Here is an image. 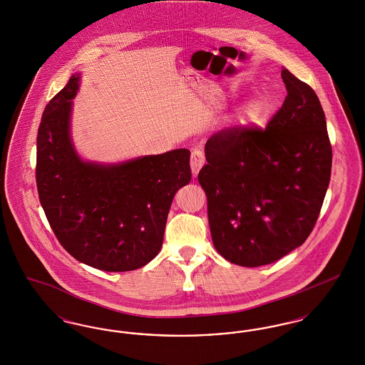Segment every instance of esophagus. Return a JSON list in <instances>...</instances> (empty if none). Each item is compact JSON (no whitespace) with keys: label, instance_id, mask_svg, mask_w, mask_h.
I'll list each match as a JSON object with an SVG mask.
<instances>
[{"label":"esophagus","instance_id":"obj_1","mask_svg":"<svg viewBox=\"0 0 365 365\" xmlns=\"http://www.w3.org/2000/svg\"><path fill=\"white\" fill-rule=\"evenodd\" d=\"M204 164H205V156H204L202 150L194 149L191 152L190 157L191 173L194 175L198 174L200 170L204 167Z\"/></svg>","mask_w":365,"mask_h":365}]
</instances>
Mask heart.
Wrapping results in <instances>:
<instances>
[{"mask_svg": "<svg viewBox=\"0 0 365 365\" xmlns=\"http://www.w3.org/2000/svg\"><path fill=\"white\" fill-rule=\"evenodd\" d=\"M261 112V105L259 101H252L249 104L246 105L245 108V115L249 120H255L259 118Z\"/></svg>", "mask_w": 365, "mask_h": 365, "instance_id": "heart-1", "label": "heart"}]
</instances>
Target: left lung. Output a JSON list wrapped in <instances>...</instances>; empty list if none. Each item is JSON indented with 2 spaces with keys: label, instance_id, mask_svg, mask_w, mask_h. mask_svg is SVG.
<instances>
[{
  "label": "left lung",
  "instance_id": "left-lung-1",
  "mask_svg": "<svg viewBox=\"0 0 365 365\" xmlns=\"http://www.w3.org/2000/svg\"><path fill=\"white\" fill-rule=\"evenodd\" d=\"M287 96L265 128L234 125L207 140L198 182L212 241L226 260L260 267L307 241L331 176L326 116L312 87L286 68Z\"/></svg>",
  "mask_w": 365,
  "mask_h": 365
}]
</instances>
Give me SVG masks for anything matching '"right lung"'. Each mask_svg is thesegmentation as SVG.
I'll return each mask as SVG.
<instances>
[{
    "label": "right lung",
    "mask_w": 365,
    "mask_h": 365,
    "mask_svg": "<svg viewBox=\"0 0 365 365\" xmlns=\"http://www.w3.org/2000/svg\"><path fill=\"white\" fill-rule=\"evenodd\" d=\"M78 76L46 105L36 137L41 205L61 246L106 272L146 265L161 249L176 191L191 179L190 152L176 149L119 165L85 163L70 138Z\"/></svg>",
    "instance_id": "obj_1"
}]
</instances>
